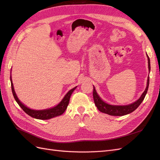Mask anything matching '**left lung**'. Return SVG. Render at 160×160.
Returning <instances> with one entry per match:
<instances>
[{
	"label": "left lung",
	"mask_w": 160,
	"mask_h": 160,
	"mask_svg": "<svg viewBox=\"0 0 160 160\" xmlns=\"http://www.w3.org/2000/svg\"><path fill=\"white\" fill-rule=\"evenodd\" d=\"M147 57L148 59V68H149V71H150V60L148 55H147ZM149 83V77H148V81H147V87L143 93H142V95H141V97L139 98V99H138L136 101H135L134 103H131L129 105H109L107 103L104 102V101L100 98V97L96 92L95 87L93 86V100H94L95 104L96 105L97 108H98L101 112L108 114L110 115L123 116L125 115L129 114L136 109L143 101L148 92Z\"/></svg>",
	"instance_id": "left-lung-1"
}]
</instances>
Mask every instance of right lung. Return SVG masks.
Masks as SVG:
<instances>
[{
  "mask_svg": "<svg viewBox=\"0 0 160 160\" xmlns=\"http://www.w3.org/2000/svg\"><path fill=\"white\" fill-rule=\"evenodd\" d=\"M11 89H12V92L14 96V98L16 100L18 105L20 106V107L22 109V110L25 111L27 114L30 115L31 117L35 119H42V120L49 119L52 118L57 117V116L61 115L65 111L67 106L69 105V99L72 93L74 91V90L77 88V87H75V88H72V89L69 91L68 93L65 95V96L64 97L63 99H62L61 102L57 105H56L55 107L50 108V109H44V110H33L27 108V106H25L23 103H22L20 101H19L18 98H17V96L16 95L15 91H14V89L11 76Z\"/></svg>",
  "mask_w": 160,
  "mask_h": 160,
  "instance_id": "right-lung-1",
  "label": "right lung"
}]
</instances>
